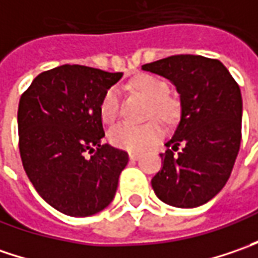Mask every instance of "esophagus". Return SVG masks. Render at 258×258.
<instances>
[{
    "label": "esophagus",
    "mask_w": 258,
    "mask_h": 258,
    "mask_svg": "<svg viewBox=\"0 0 258 258\" xmlns=\"http://www.w3.org/2000/svg\"><path fill=\"white\" fill-rule=\"evenodd\" d=\"M129 158H131L132 161H138V159L141 158V154H138V152H131V154H129Z\"/></svg>",
    "instance_id": "1"
}]
</instances>
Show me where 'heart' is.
Returning <instances> with one entry per match:
<instances>
[{
  "label": "heart",
  "mask_w": 258,
  "mask_h": 258,
  "mask_svg": "<svg viewBox=\"0 0 258 258\" xmlns=\"http://www.w3.org/2000/svg\"><path fill=\"white\" fill-rule=\"evenodd\" d=\"M132 89L145 96L149 102V116H156L164 122H171L178 113L179 104L168 94V86L159 77L142 75L132 82ZM119 113V92L109 89L100 103V117L104 123H112ZM162 127L158 122L145 124L119 123L109 131V141L116 148L129 152H142L162 138Z\"/></svg>",
  "instance_id": "obj_1"
}]
</instances>
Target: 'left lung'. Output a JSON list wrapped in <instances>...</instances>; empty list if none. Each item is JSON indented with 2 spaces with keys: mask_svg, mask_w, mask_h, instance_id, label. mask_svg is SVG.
Here are the masks:
<instances>
[{
  "mask_svg": "<svg viewBox=\"0 0 258 258\" xmlns=\"http://www.w3.org/2000/svg\"><path fill=\"white\" fill-rule=\"evenodd\" d=\"M168 79L179 93L181 119L152 178L156 197L168 205L194 208L208 203L227 183L241 142L240 86L215 58L178 54L142 66ZM182 143L184 148L174 152Z\"/></svg>",
  "mask_w": 258,
  "mask_h": 258,
  "instance_id": "8db88e82",
  "label": "left lung"
}]
</instances>
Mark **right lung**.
I'll return each instance as SVG.
<instances>
[{"label":"right lung","mask_w":258,"mask_h":258,"mask_svg":"<svg viewBox=\"0 0 258 258\" xmlns=\"http://www.w3.org/2000/svg\"><path fill=\"white\" fill-rule=\"evenodd\" d=\"M123 73L64 64L43 72L18 104V144L35 191L57 211L89 217L114 198L129 156L103 144L100 103ZM94 155L88 158V154Z\"/></svg>","instance_id":"1"}]
</instances>
